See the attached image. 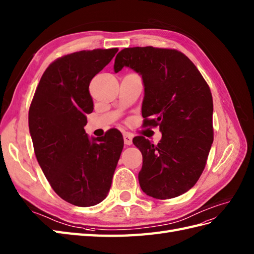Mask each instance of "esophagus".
<instances>
[{
	"label": "esophagus",
	"mask_w": 254,
	"mask_h": 254,
	"mask_svg": "<svg viewBox=\"0 0 254 254\" xmlns=\"http://www.w3.org/2000/svg\"><path fill=\"white\" fill-rule=\"evenodd\" d=\"M124 143L126 145L132 144V135L130 133H124Z\"/></svg>",
	"instance_id": "esophagus-1"
}]
</instances>
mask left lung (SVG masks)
<instances>
[{"mask_svg":"<svg viewBox=\"0 0 254 254\" xmlns=\"http://www.w3.org/2000/svg\"><path fill=\"white\" fill-rule=\"evenodd\" d=\"M128 66L142 76L144 126H159L157 145L142 135L132 142L142 153L139 183L157 199L187 193L198 181L213 142L211 91L198 69L176 49L124 48L115 73Z\"/></svg>","mask_w":254,"mask_h":254,"instance_id":"1","label":"left lung"}]
</instances>
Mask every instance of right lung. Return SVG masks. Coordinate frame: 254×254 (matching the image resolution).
<instances>
[{
	"mask_svg": "<svg viewBox=\"0 0 254 254\" xmlns=\"http://www.w3.org/2000/svg\"><path fill=\"white\" fill-rule=\"evenodd\" d=\"M119 49L65 55L48 65L29 110V129L39 165L64 200L90 207L106 198L123 151L121 131L89 138L84 127L94 110L90 80Z\"/></svg>",
	"mask_w": 254,
	"mask_h": 254,
	"instance_id": "add662e5",
	"label": "right lung"
}]
</instances>
